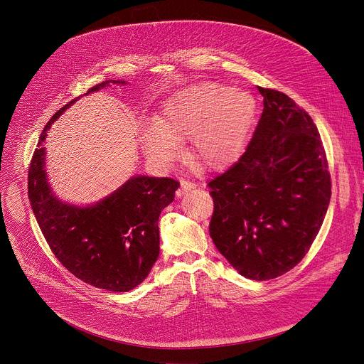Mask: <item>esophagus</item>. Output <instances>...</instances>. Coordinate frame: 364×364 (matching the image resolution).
Instances as JSON below:
<instances>
[{
    "mask_svg": "<svg viewBox=\"0 0 364 364\" xmlns=\"http://www.w3.org/2000/svg\"><path fill=\"white\" fill-rule=\"evenodd\" d=\"M196 188V183H193V182H189V181H181V189L178 191V198H181L185 192H189V191H192V189H195Z\"/></svg>",
    "mask_w": 364,
    "mask_h": 364,
    "instance_id": "34e87169",
    "label": "esophagus"
}]
</instances>
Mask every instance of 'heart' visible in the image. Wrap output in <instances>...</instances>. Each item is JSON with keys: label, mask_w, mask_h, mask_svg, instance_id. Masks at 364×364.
Returning a JSON list of instances; mask_svg holds the SVG:
<instances>
[{"label": "heart", "mask_w": 364, "mask_h": 364, "mask_svg": "<svg viewBox=\"0 0 364 364\" xmlns=\"http://www.w3.org/2000/svg\"><path fill=\"white\" fill-rule=\"evenodd\" d=\"M255 112L257 101L247 91L217 82L192 85L168 100L161 123L146 126L141 143L151 158L169 164L182 151L179 140L192 139L203 165L225 168L242 154Z\"/></svg>", "instance_id": "heart-1"}]
</instances>
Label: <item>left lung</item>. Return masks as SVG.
I'll use <instances>...</instances> for the list:
<instances>
[{
  "mask_svg": "<svg viewBox=\"0 0 364 364\" xmlns=\"http://www.w3.org/2000/svg\"><path fill=\"white\" fill-rule=\"evenodd\" d=\"M263 112L244 156L208 182L210 237L244 277L269 280L306 257L331 200L325 150L310 114L258 88Z\"/></svg>",
  "mask_w": 364,
  "mask_h": 364,
  "instance_id": "1",
  "label": "left lung"
}]
</instances>
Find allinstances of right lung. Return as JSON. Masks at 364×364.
I'll list each match as a JSON object with an SVG mask.
<instances>
[{
  "mask_svg": "<svg viewBox=\"0 0 364 364\" xmlns=\"http://www.w3.org/2000/svg\"><path fill=\"white\" fill-rule=\"evenodd\" d=\"M110 84L123 85L126 81L107 80L87 94ZM77 100L54 113L39 137L28 175L31 206L53 254L65 269L98 289L130 291L149 276L158 259V218L161 210L173 202L179 182L136 175L92 205L58 199L46 172L45 141L53 123Z\"/></svg>",
  "mask_w": 364,
  "mask_h": 364,
  "instance_id": "1",
  "label": "right lung"
}]
</instances>
